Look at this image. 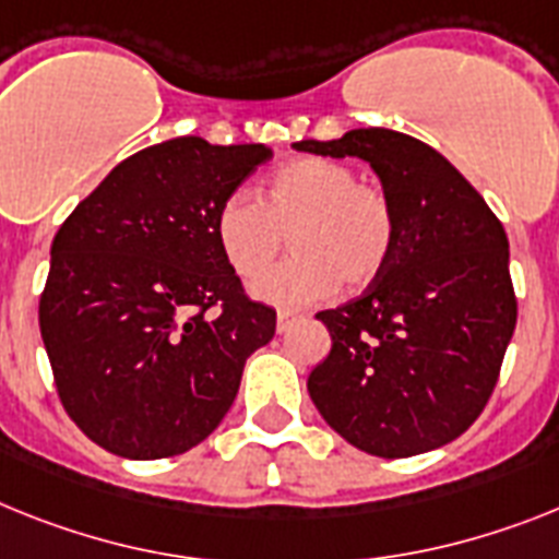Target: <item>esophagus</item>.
<instances>
[{
    "mask_svg": "<svg viewBox=\"0 0 559 559\" xmlns=\"http://www.w3.org/2000/svg\"><path fill=\"white\" fill-rule=\"evenodd\" d=\"M298 321H301V312H295V309H281L278 318H275V326H278V332H289Z\"/></svg>",
    "mask_w": 559,
    "mask_h": 559,
    "instance_id": "obj_1",
    "label": "esophagus"
}]
</instances>
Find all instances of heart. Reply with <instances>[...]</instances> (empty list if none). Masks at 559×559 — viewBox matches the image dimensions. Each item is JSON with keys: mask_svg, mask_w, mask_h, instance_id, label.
<instances>
[{"mask_svg": "<svg viewBox=\"0 0 559 559\" xmlns=\"http://www.w3.org/2000/svg\"><path fill=\"white\" fill-rule=\"evenodd\" d=\"M395 210L381 187L360 185L349 164L304 156L264 181L261 199L229 192L215 213V241L241 278H255L293 238L295 255L252 284L275 307L316 304L344 284L369 287L395 250Z\"/></svg>", "mask_w": 559, "mask_h": 559, "instance_id": "heart-1", "label": "heart"}]
</instances>
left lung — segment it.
Returning <instances> with one entry per match:
<instances>
[{"label": "left lung", "instance_id": "8db88e82", "mask_svg": "<svg viewBox=\"0 0 559 559\" xmlns=\"http://www.w3.org/2000/svg\"><path fill=\"white\" fill-rule=\"evenodd\" d=\"M293 147L364 158L397 222L386 270L318 312L332 349L309 372V397L360 452L447 447L489 403L518 323L503 224L438 150L406 133L360 128Z\"/></svg>", "mask_w": 559, "mask_h": 559}]
</instances>
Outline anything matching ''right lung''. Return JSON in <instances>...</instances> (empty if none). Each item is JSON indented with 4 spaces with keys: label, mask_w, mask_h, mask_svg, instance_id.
<instances>
[{
    "label": "right lung",
    "mask_w": 559,
    "mask_h": 559,
    "mask_svg": "<svg viewBox=\"0 0 559 559\" xmlns=\"http://www.w3.org/2000/svg\"><path fill=\"white\" fill-rule=\"evenodd\" d=\"M272 156L199 135L139 150L68 215L50 247L39 330L73 424L107 452L199 447L275 335L215 241V213Z\"/></svg>",
    "instance_id": "right-lung-1"
}]
</instances>
